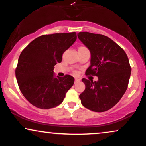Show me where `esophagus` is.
Returning <instances> with one entry per match:
<instances>
[{
	"label": "esophagus",
	"instance_id": "34e87169",
	"mask_svg": "<svg viewBox=\"0 0 146 146\" xmlns=\"http://www.w3.org/2000/svg\"><path fill=\"white\" fill-rule=\"evenodd\" d=\"M79 82H80V79H78V78H75V84H76V83H78Z\"/></svg>",
	"mask_w": 146,
	"mask_h": 146
}]
</instances>
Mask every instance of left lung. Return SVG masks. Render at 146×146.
I'll list each match as a JSON object with an SVG mask.
<instances>
[{
    "mask_svg": "<svg viewBox=\"0 0 146 146\" xmlns=\"http://www.w3.org/2000/svg\"><path fill=\"white\" fill-rule=\"evenodd\" d=\"M77 37L91 54L86 75H96L97 82L82 79L86 89L79 95L83 106L102 112L117 104L126 92L131 68L126 53L110 38L102 34L79 32Z\"/></svg>",
    "mask_w": 146,
    "mask_h": 146,
    "instance_id": "8db88e82",
    "label": "left lung"
}]
</instances>
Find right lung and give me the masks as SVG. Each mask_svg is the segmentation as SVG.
<instances>
[{"label":"right lung","mask_w":146,"mask_h":146,"mask_svg":"<svg viewBox=\"0 0 146 146\" xmlns=\"http://www.w3.org/2000/svg\"><path fill=\"white\" fill-rule=\"evenodd\" d=\"M76 40L75 32L43 35L21 52L15 76L22 94L32 105L49 109L63 101L75 79L69 75L56 76L54 68Z\"/></svg>","instance_id":"1"}]
</instances>
